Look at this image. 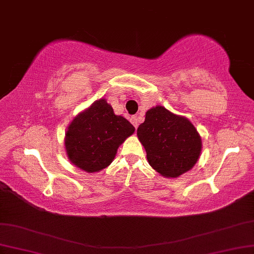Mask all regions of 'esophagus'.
Returning <instances> with one entry per match:
<instances>
[{"mask_svg":"<svg viewBox=\"0 0 254 254\" xmlns=\"http://www.w3.org/2000/svg\"><path fill=\"white\" fill-rule=\"evenodd\" d=\"M130 122L132 125H134L135 128L138 127V117L137 116H132L130 118Z\"/></svg>","mask_w":254,"mask_h":254,"instance_id":"esophagus-1","label":"esophagus"}]
</instances>
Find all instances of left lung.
Returning <instances> with one entry per match:
<instances>
[{
  "mask_svg": "<svg viewBox=\"0 0 254 254\" xmlns=\"http://www.w3.org/2000/svg\"><path fill=\"white\" fill-rule=\"evenodd\" d=\"M137 137L146 151L147 162L166 178L187 173L200 158L202 140L194 125L162 105L146 111Z\"/></svg>",
  "mask_w": 254,
  "mask_h": 254,
  "instance_id": "obj_1",
  "label": "left lung"
}]
</instances>
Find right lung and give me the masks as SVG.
Here are the masks:
<instances>
[{
	"label": "right lung",
	"instance_id": "right-lung-1",
	"mask_svg": "<svg viewBox=\"0 0 254 254\" xmlns=\"http://www.w3.org/2000/svg\"><path fill=\"white\" fill-rule=\"evenodd\" d=\"M135 127L123 116L115 115L105 99L79 112L69 124L64 147L73 166L93 174L111 165L118 147L134 134Z\"/></svg>",
	"mask_w": 254,
	"mask_h": 254
}]
</instances>
